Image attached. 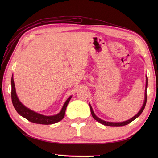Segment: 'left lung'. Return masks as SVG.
<instances>
[{
	"mask_svg": "<svg viewBox=\"0 0 158 158\" xmlns=\"http://www.w3.org/2000/svg\"><path fill=\"white\" fill-rule=\"evenodd\" d=\"M147 78L146 79V88H145V100H144L143 105L142 106V108L140 109V110H139V112L137 113L135 116H134L133 117H132V118L130 119L129 120L125 121V122H106V121H104L102 119H100V118H98V117L95 115V113H94V111H93V109L92 108L91 105H89L90 110H91V113H92V115L93 117V118L95 120H96L97 122H98L99 123L103 124V125L108 126H126V125H127V124L131 123L132 122V121H134L135 119H136L137 117L140 116V114H141L142 112L143 111L144 109H145V105H146V102H147Z\"/></svg>",
	"mask_w": 158,
	"mask_h": 158,
	"instance_id": "8db88e82",
	"label": "left lung"
}]
</instances>
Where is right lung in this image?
<instances>
[{
    "mask_svg": "<svg viewBox=\"0 0 158 158\" xmlns=\"http://www.w3.org/2000/svg\"><path fill=\"white\" fill-rule=\"evenodd\" d=\"M72 96H70L69 98L66 100L65 103L64 104L62 109L58 114L52 116H45L36 113L30 109L26 107L24 105H22V103L19 101L18 96L16 94L15 88L14 84V81H13V77H11V100L13 105L14 106L16 111L18 112L20 115L24 117L28 121L35 123L39 124H44V125H49V124H53L61 121L64 117L65 115V111L66 106L71 99Z\"/></svg>",
    "mask_w": 158,
    "mask_h": 158,
    "instance_id": "1",
    "label": "right lung"
}]
</instances>
